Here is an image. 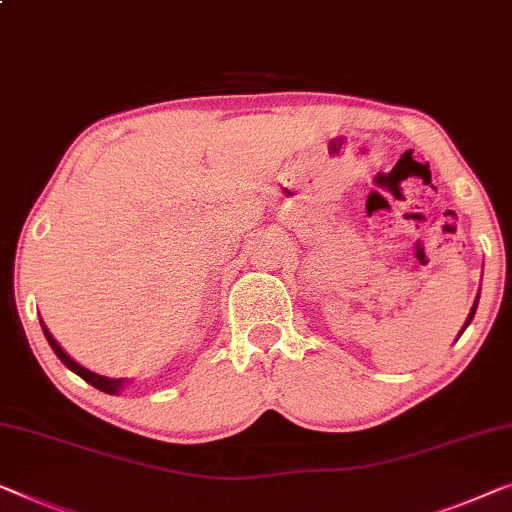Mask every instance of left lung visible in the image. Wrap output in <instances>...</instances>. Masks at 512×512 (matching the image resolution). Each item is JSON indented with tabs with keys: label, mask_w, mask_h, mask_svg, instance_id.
Returning <instances> with one entry per match:
<instances>
[{
	"label": "left lung",
	"mask_w": 512,
	"mask_h": 512,
	"mask_svg": "<svg viewBox=\"0 0 512 512\" xmlns=\"http://www.w3.org/2000/svg\"><path fill=\"white\" fill-rule=\"evenodd\" d=\"M476 308H478V296H476V301H474V308H471V312H469L467 322H464V326H462V331H460V335H462V333H464V329H467V326L471 324V319H474V315H476ZM460 335H457V338H460Z\"/></svg>",
	"instance_id": "obj_1"
}]
</instances>
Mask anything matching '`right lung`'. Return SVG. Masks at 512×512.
Instances as JSON below:
<instances>
[{
	"mask_svg": "<svg viewBox=\"0 0 512 512\" xmlns=\"http://www.w3.org/2000/svg\"><path fill=\"white\" fill-rule=\"evenodd\" d=\"M41 329H43V333H45V338H48V345L52 347V352H55V354L59 356V361L64 363L68 370H73L75 375L85 379L87 384H91V386H94V388H98V391H103V393H112V395H114V393H119L121 388H124V386L128 384V379H110V377L96 375V372H91V370H87V368H82L80 363H75L73 358L68 356V354L64 352V349L59 347V342H57L55 338H52L50 331L45 329V324H43V322H41Z\"/></svg>",
	"mask_w": 512,
	"mask_h": 512,
	"instance_id": "right-lung-1",
	"label": "right lung"
}]
</instances>
